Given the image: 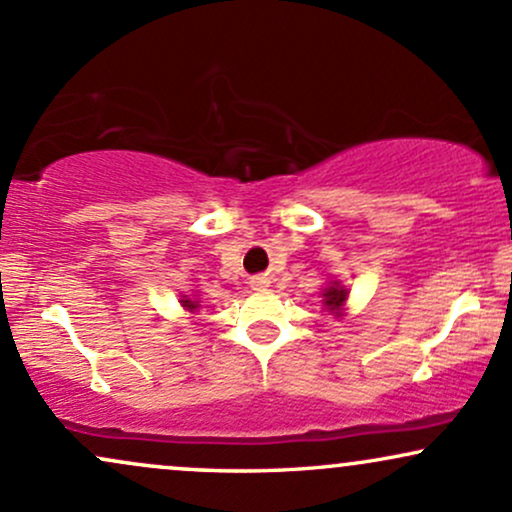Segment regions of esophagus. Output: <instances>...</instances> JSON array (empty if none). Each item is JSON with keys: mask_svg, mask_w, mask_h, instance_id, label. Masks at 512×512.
<instances>
[{"mask_svg": "<svg viewBox=\"0 0 512 512\" xmlns=\"http://www.w3.org/2000/svg\"><path fill=\"white\" fill-rule=\"evenodd\" d=\"M250 286H252V289H255V291H262L264 286H267V276H262V274L252 276V279H250Z\"/></svg>", "mask_w": 512, "mask_h": 512, "instance_id": "esophagus-1", "label": "esophagus"}]
</instances>
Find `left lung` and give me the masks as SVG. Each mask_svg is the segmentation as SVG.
Returning a JSON list of instances; mask_svg holds the SVG:
<instances>
[{"label":"left lung","instance_id":"1","mask_svg":"<svg viewBox=\"0 0 512 512\" xmlns=\"http://www.w3.org/2000/svg\"><path fill=\"white\" fill-rule=\"evenodd\" d=\"M346 296H349V291H346L344 286L339 284V281H334L330 289H325V293H322V298H325L327 310H330V313H337V315L344 310Z\"/></svg>","mask_w":512,"mask_h":512}]
</instances>
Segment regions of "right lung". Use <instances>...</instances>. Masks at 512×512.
I'll list each match as a JSON object with an SVG mask.
<instances>
[{
    "label": "right lung",
    "instance_id": "right-lung-1",
    "mask_svg": "<svg viewBox=\"0 0 512 512\" xmlns=\"http://www.w3.org/2000/svg\"><path fill=\"white\" fill-rule=\"evenodd\" d=\"M180 305H182V308H185V310H190V313H195V310L199 308V301H190V298L182 296V298H180Z\"/></svg>",
    "mask_w": 512,
    "mask_h": 512
}]
</instances>
